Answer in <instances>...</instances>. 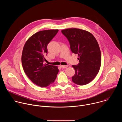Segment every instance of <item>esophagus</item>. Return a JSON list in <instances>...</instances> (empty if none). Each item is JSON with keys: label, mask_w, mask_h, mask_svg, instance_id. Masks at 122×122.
I'll return each mask as SVG.
<instances>
[{"label": "esophagus", "mask_w": 122, "mask_h": 122, "mask_svg": "<svg viewBox=\"0 0 122 122\" xmlns=\"http://www.w3.org/2000/svg\"><path fill=\"white\" fill-rule=\"evenodd\" d=\"M60 66L61 67V68H66L68 67V65H66V66H62V65H60Z\"/></svg>", "instance_id": "34e87169"}]
</instances>
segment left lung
<instances>
[{
    "mask_svg": "<svg viewBox=\"0 0 122 122\" xmlns=\"http://www.w3.org/2000/svg\"><path fill=\"white\" fill-rule=\"evenodd\" d=\"M61 32L69 41L71 51L79 57L80 63L72 66L75 71L72 81L80 85L88 84L96 77L101 66V51L96 38L89 32L78 28Z\"/></svg>",
    "mask_w": 122,
    "mask_h": 122,
    "instance_id": "left-lung-1",
    "label": "left lung"
}]
</instances>
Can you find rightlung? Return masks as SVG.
Returning a JSON list of instances; mask_svg holds the SVG:
<instances>
[{
  "instance_id": "right-lung-1",
  "label": "right lung",
  "mask_w": 122,
  "mask_h": 122,
  "mask_svg": "<svg viewBox=\"0 0 122 122\" xmlns=\"http://www.w3.org/2000/svg\"><path fill=\"white\" fill-rule=\"evenodd\" d=\"M58 32V30H47L35 33L26 41L23 50L24 71L34 83L41 87L54 83L59 71L57 66L43 63L47 55V45Z\"/></svg>"
}]
</instances>
